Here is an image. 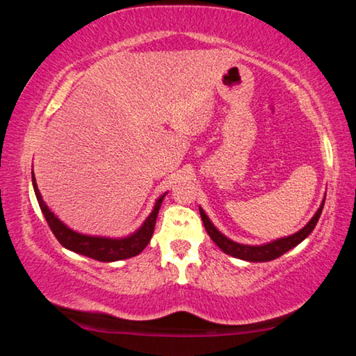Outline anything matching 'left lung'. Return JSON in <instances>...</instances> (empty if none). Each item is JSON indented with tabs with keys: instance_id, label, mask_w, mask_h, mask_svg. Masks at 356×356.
<instances>
[{
	"instance_id": "8db88e82",
	"label": "left lung",
	"mask_w": 356,
	"mask_h": 356,
	"mask_svg": "<svg viewBox=\"0 0 356 356\" xmlns=\"http://www.w3.org/2000/svg\"><path fill=\"white\" fill-rule=\"evenodd\" d=\"M323 204H325V201L322 202V206L318 207L316 215L312 216L308 225H306L303 229H300L298 232H295L293 236L275 240V242H272V243L261 245V246L240 245V243L232 242V240H229L227 237L222 236L218 229H216L212 222H210V220L207 218V215L204 213L202 209H200V213H201V218L204 222V227H206V231L210 236V238H212L213 242L218 245V248L225 251L226 254L243 259V261H250V262H267V261H273V259L282 256L284 252L292 250L293 246H297L300 242H303V240L309 236V234L312 232V229L316 227L318 218H321Z\"/></svg>"
}]
</instances>
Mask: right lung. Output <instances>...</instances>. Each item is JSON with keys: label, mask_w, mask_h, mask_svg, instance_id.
<instances>
[{"label": "right lung", "mask_w": 356, "mask_h": 356, "mask_svg": "<svg viewBox=\"0 0 356 356\" xmlns=\"http://www.w3.org/2000/svg\"><path fill=\"white\" fill-rule=\"evenodd\" d=\"M33 186H34V193H35V197H38V201H39L42 213H44L48 226H50L51 232L55 234L58 242L61 243L64 248L78 252V254L95 259V261H100V262L122 261V259H129V257L140 254V252L146 248L147 243L150 242V237H152V234H154L156 215H159L160 206H161V202H163V197H165V195H163L156 200L152 213L147 216V220L144 221V225L138 229L135 234H131L130 237L106 238V237L83 236V234L72 231V229L65 226L63 221H59L55 216V213H53L51 210L45 206V202H44V200H42L40 193L38 190V185H35L34 174H33Z\"/></svg>", "instance_id": "1"}]
</instances>
